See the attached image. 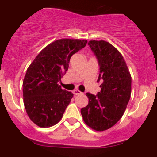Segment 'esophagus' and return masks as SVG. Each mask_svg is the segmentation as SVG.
I'll return each instance as SVG.
<instances>
[{
  "label": "esophagus",
  "instance_id": "esophagus-1",
  "mask_svg": "<svg viewBox=\"0 0 157 157\" xmlns=\"http://www.w3.org/2000/svg\"><path fill=\"white\" fill-rule=\"evenodd\" d=\"M73 93H74V95H80L82 93L79 90H74V91H73Z\"/></svg>",
  "mask_w": 157,
  "mask_h": 157
}]
</instances>
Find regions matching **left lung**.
Returning <instances> with one entry per match:
<instances>
[{"instance_id": "8db88e82", "label": "left lung", "mask_w": 157, "mask_h": 157, "mask_svg": "<svg viewBox=\"0 0 157 157\" xmlns=\"http://www.w3.org/2000/svg\"><path fill=\"white\" fill-rule=\"evenodd\" d=\"M88 45L99 64L102 83L96 96L86 93L89 103L80 110L86 125L97 131L108 130L122 117L131 98V76L122 55L104 40H91Z\"/></svg>"}]
</instances>
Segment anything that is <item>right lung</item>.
I'll list each match as a JSON object with an SVG mask.
<instances>
[{
    "mask_svg": "<svg viewBox=\"0 0 157 157\" xmlns=\"http://www.w3.org/2000/svg\"><path fill=\"white\" fill-rule=\"evenodd\" d=\"M87 43L86 39H62L52 42L36 57L23 82V103L30 120L40 128L60 121L73 94L58 82L69 67L71 56Z\"/></svg>",
    "mask_w": 157,
    "mask_h": 157,
    "instance_id": "1",
    "label": "right lung"
}]
</instances>
